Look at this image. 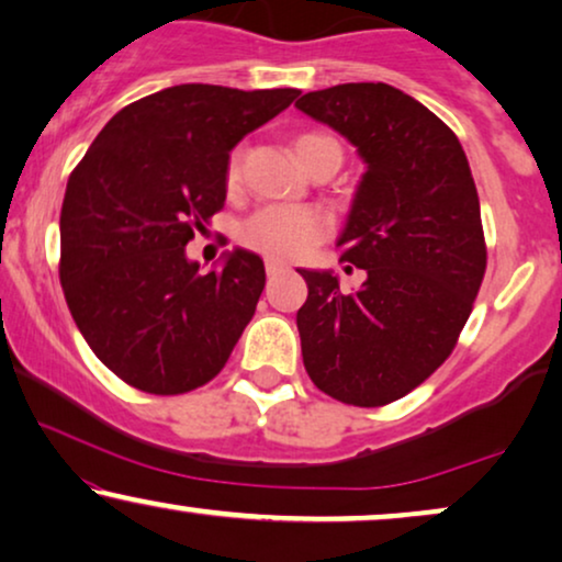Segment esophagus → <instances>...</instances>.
<instances>
[{"mask_svg": "<svg viewBox=\"0 0 562 562\" xmlns=\"http://www.w3.org/2000/svg\"><path fill=\"white\" fill-rule=\"evenodd\" d=\"M265 269H267V274H269V277H274V274L285 272V269H288V267H285V265H280V261H272V259H269V261H267V267H265Z\"/></svg>", "mask_w": 562, "mask_h": 562, "instance_id": "obj_1", "label": "esophagus"}]
</instances>
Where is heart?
<instances>
[{
	"mask_svg": "<svg viewBox=\"0 0 562 562\" xmlns=\"http://www.w3.org/2000/svg\"><path fill=\"white\" fill-rule=\"evenodd\" d=\"M341 146L326 133H303L295 138V154L303 167L316 159L318 154ZM241 182V148H234L226 161V184L228 190ZM328 234L326 215L308 205H267L249 215L241 226V241L251 251L272 261H293L308 254Z\"/></svg>",
	"mask_w": 562,
	"mask_h": 562,
	"instance_id": "obj_1",
	"label": "heart"
}]
</instances>
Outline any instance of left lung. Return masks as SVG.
Segmentation results:
<instances>
[{
  "mask_svg": "<svg viewBox=\"0 0 562 562\" xmlns=\"http://www.w3.org/2000/svg\"><path fill=\"white\" fill-rule=\"evenodd\" d=\"M295 108L368 164L336 244L368 280L341 293L331 272L297 269L308 285L297 311L305 372L336 401L385 406L452 355L481 290L485 238L468 156L431 110L383 81L308 92Z\"/></svg>",
  "mask_w": 562,
  "mask_h": 562,
  "instance_id": "obj_1",
  "label": "left lung"
}]
</instances>
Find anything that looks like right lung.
Returning <instances> with one entry per match:
<instances>
[{"label":"right lung","instance_id":"1","mask_svg":"<svg viewBox=\"0 0 562 562\" xmlns=\"http://www.w3.org/2000/svg\"><path fill=\"white\" fill-rule=\"evenodd\" d=\"M297 89L179 85L131 102L71 171L61 288L104 368L154 395L223 370L265 290V261L236 249L203 274L184 246L226 203L228 151Z\"/></svg>","mask_w":562,"mask_h":562}]
</instances>
